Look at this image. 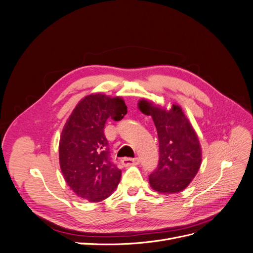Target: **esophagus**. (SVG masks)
Listing matches in <instances>:
<instances>
[{
  "mask_svg": "<svg viewBox=\"0 0 253 253\" xmlns=\"http://www.w3.org/2000/svg\"><path fill=\"white\" fill-rule=\"evenodd\" d=\"M122 165L125 167H128V166H133V165H138L139 164V158L135 157V158H125L121 160Z\"/></svg>",
  "mask_w": 253,
  "mask_h": 253,
  "instance_id": "esophagus-1",
  "label": "esophagus"
}]
</instances>
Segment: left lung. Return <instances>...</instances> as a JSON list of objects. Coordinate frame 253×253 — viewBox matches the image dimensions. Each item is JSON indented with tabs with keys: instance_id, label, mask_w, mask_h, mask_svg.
I'll return each mask as SVG.
<instances>
[{
	"instance_id": "8db88e82",
	"label": "left lung",
	"mask_w": 253,
	"mask_h": 253,
	"mask_svg": "<svg viewBox=\"0 0 253 253\" xmlns=\"http://www.w3.org/2000/svg\"><path fill=\"white\" fill-rule=\"evenodd\" d=\"M138 109L151 116L159 140V163L149 176L150 186L159 193H178L195 177L202 165V147L191 122L177 104L166 106L147 99Z\"/></svg>"
}]
</instances>
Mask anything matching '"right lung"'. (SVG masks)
<instances>
[{"label": "right lung", "instance_id": "right-lung-1", "mask_svg": "<svg viewBox=\"0 0 253 253\" xmlns=\"http://www.w3.org/2000/svg\"><path fill=\"white\" fill-rule=\"evenodd\" d=\"M127 113L121 97L90 94L82 98L68 117L59 142L60 168L67 185L84 200L101 202L112 195L121 178L110 157L104 125Z\"/></svg>", "mask_w": 253, "mask_h": 253}]
</instances>
